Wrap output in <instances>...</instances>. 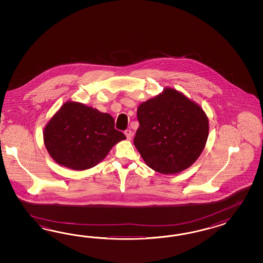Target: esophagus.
Here are the masks:
<instances>
[{
	"instance_id": "34e87169",
	"label": "esophagus",
	"mask_w": 263,
	"mask_h": 263,
	"mask_svg": "<svg viewBox=\"0 0 263 263\" xmlns=\"http://www.w3.org/2000/svg\"><path fill=\"white\" fill-rule=\"evenodd\" d=\"M124 134L126 136V138H127V140H131V138H132V136H133V133H132V131L131 130H126L125 132H124Z\"/></svg>"
}]
</instances>
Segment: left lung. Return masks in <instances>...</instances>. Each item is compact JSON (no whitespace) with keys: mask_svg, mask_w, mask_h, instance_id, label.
Segmentation results:
<instances>
[{"mask_svg":"<svg viewBox=\"0 0 263 263\" xmlns=\"http://www.w3.org/2000/svg\"><path fill=\"white\" fill-rule=\"evenodd\" d=\"M134 144L145 164L164 175L191 167L206 144L209 124L199 104L173 88L140 104Z\"/></svg>","mask_w":263,"mask_h":263,"instance_id":"left-lung-1","label":"left lung"}]
</instances>
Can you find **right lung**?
Returning <instances> with one entry per match:
<instances>
[{"label":"right lung","instance_id":"add662e5","mask_svg":"<svg viewBox=\"0 0 263 263\" xmlns=\"http://www.w3.org/2000/svg\"><path fill=\"white\" fill-rule=\"evenodd\" d=\"M125 139L115 129L110 114L72 100L55 112L43 130L50 156L59 165L74 171L95 167L115 144Z\"/></svg>","mask_w":263,"mask_h":263}]
</instances>
